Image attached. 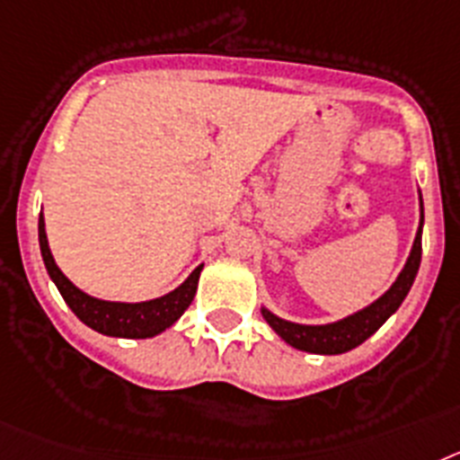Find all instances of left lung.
<instances>
[{
    "label": "left lung",
    "mask_w": 460,
    "mask_h": 460,
    "mask_svg": "<svg viewBox=\"0 0 460 460\" xmlns=\"http://www.w3.org/2000/svg\"><path fill=\"white\" fill-rule=\"evenodd\" d=\"M421 226H423V203H421V222H419L417 235H414L412 252L407 257L405 269L396 278V282L385 291L382 296L368 307H363L358 313L349 314V317L333 322V324H294L287 319H279L270 310L261 307L263 319L269 322L270 329L287 342V345L296 347L301 351H310V354H342L354 347L361 345L363 341H368L370 335L385 324L391 314L396 313L401 303L405 301L407 291L412 287L414 278H417L419 263H421Z\"/></svg>",
    "instance_id": "obj_1"
}]
</instances>
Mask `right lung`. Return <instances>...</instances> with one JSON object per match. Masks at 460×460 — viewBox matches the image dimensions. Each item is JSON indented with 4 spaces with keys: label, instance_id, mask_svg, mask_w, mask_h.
<instances>
[{
    "label": "right lung",
    "instance_id": "obj_1",
    "mask_svg": "<svg viewBox=\"0 0 460 460\" xmlns=\"http://www.w3.org/2000/svg\"><path fill=\"white\" fill-rule=\"evenodd\" d=\"M39 245H41V257L46 263V270L50 275L55 285H58L59 294L66 301V305L74 310V314L81 319L83 324L90 329L99 331L103 335H113V338H153V335L162 333L169 326H173L181 314L185 313L190 303L194 301L197 294L199 275H201V266L191 270L190 278L182 282L178 289L169 291L166 296L153 298V301L143 303H118V301H102L94 298L71 282L62 270L58 269L50 247H48L46 238V222L43 215L39 217Z\"/></svg>",
    "mask_w": 460,
    "mask_h": 460
}]
</instances>
